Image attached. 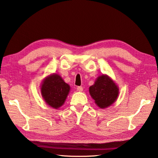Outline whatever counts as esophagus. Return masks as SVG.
I'll return each instance as SVG.
<instances>
[{"label": "esophagus", "instance_id": "esophagus-1", "mask_svg": "<svg viewBox=\"0 0 158 158\" xmlns=\"http://www.w3.org/2000/svg\"><path fill=\"white\" fill-rule=\"evenodd\" d=\"M77 91H83V87H82V86H78L77 88Z\"/></svg>", "mask_w": 158, "mask_h": 158}]
</instances>
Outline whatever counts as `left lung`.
Listing matches in <instances>:
<instances>
[{"instance_id": "left-lung-1", "label": "left lung", "mask_w": 158, "mask_h": 158, "mask_svg": "<svg viewBox=\"0 0 158 158\" xmlns=\"http://www.w3.org/2000/svg\"><path fill=\"white\" fill-rule=\"evenodd\" d=\"M89 93L98 106L106 108L116 101L119 89L110 78L106 75H101L95 84L90 86Z\"/></svg>"}]
</instances>
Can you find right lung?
<instances>
[{"mask_svg": "<svg viewBox=\"0 0 158 158\" xmlns=\"http://www.w3.org/2000/svg\"><path fill=\"white\" fill-rule=\"evenodd\" d=\"M41 90L47 104L57 109L63 105L70 87L59 75L54 74L44 80Z\"/></svg>", "mask_w": 158, "mask_h": 158, "instance_id": "obj_1", "label": "right lung"}]
</instances>
